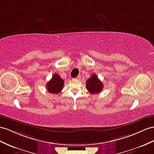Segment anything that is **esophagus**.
Masks as SVG:
<instances>
[{
  "label": "esophagus",
  "mask_w": 154,
  "mask_h": 154,
  "mask_svg": "<svg viewBox=\"0 0 154 154\" xmlns=\"http://www.w3.org/2000/svg\"><path fill=\"white\" fill-rule=\"evenodd\" d=\"M81 79V75H78L77 77H76V79H78V80H79Z\"/></svg>",
  "instance_id": "1"
}]
</instances>
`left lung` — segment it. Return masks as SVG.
Returning <instances> with one entry per match:
<instances>
[{"label": "left lung", "instance_id": "obj_1", "mask_svg": "<svg viewBox=\"0 0 154 154\" xmlns=\"http://www.w3.org/2000/svg\"><path fill=\"white\" fill-rule=\"evenodd\" d=\"M86 88L88 91L92 94L100 93L102 91L103 87V85L100 81L96 74L92 75L86 82Z\"/></svg>", "mask_w": 154, "mask_h": 154}]
</instances>
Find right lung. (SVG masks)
<instances>
[{
  "label": "right lung",
  "instance_id": "1",
  "mask_svg": "<svg viewBox=\"0 0 154 154\" xmlns=\"http://www.w3.org/2000/svg\"><path fill=\"white\" fill-rule=\"evenodd\" d=\"M64 84V81L57 73H54L52 79L47 83L46 88L47 91L51 94H58L62 91Z\"/></svg>",
  "mask_w": 154,
  "mask_h": 154
}]
</instances>
